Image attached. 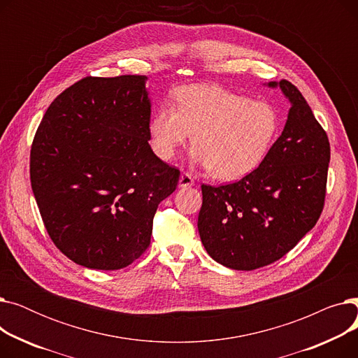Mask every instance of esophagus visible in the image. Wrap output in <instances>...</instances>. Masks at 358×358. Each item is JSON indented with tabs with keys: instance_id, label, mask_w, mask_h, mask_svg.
Wrapping results in <instances>:
<instances>
[{
	"instance_id": "34e87169",
	"label": "esophagus",
	"mask_w": 358,
	"mask_h": 358,
	"mask_svg": "<svg viewBox=\"0 0 358 358\" xmlns=\"http://www.w3.org/2000/svg\"><path fill=\"white\" fill-rule=\"evenodd\" d=\"M192 185H194L193 177L190 174L182 173L180 180H178V187H180V189H187V187H192Z\"/></svg>"
}]
</instances>
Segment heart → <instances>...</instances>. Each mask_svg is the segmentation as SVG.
<instances>
[{
  "instance_id": "obj_1",
  "label": "heart",
  "mask_w": 358,
  "mask_h": 358,
  "mask_svg": "<svg viewBox=\"0 0 358 358\" xmlns=\"http://www.w3.org/2000/svg\"><path fill=\"white\" fill-rule=\"evenodd\" d=\"M281 117L268 101H254L215 85H187L176 107L159 106L148 122L154 154L173 159L193 134L192 159L220 181L247 177L264 162L278 138Z\"/></svg>"
}]
</instances>
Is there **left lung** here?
<instances>
[{
  "instance_id": "1",
  "label": "left lung",
  "mask_w": 358,
  "mask_h": 358,
  "mask_svg": "<svg viewBox=\"0 0 358 358\" xmlns=\"http://www.w3.org/2000/svg\"><path fill=\"white\" fill-rule=\"evenodd\" d=\"M280 88L290 103L287 120L255 171L227 185H201L197 228L219 264L250 271L287 254L321 216L331 149L305 97L289 81Z\"/></svg>"
}]
</instances>
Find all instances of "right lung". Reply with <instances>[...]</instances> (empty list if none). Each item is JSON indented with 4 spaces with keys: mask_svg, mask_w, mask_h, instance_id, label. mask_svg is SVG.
Segmentation results:
<instances>
[{
    "mask_svg": "<svg viewBox=\"0 0 358 358\" xmlns=\"http://www.w3.org/2000/svg\"><path fill=\"white\" fill-rule=\"evenodd\" d=\"M148 77H87L48 107L30 181L53 243L75 264L119 270L150 243L158 204L180 171L148 143Z\"/></svg>",
    "mask_w": 358,
    "mask_h": 358,
    "instance_id": "obj_1",
    "label": "right lung"
}]
</instances>
